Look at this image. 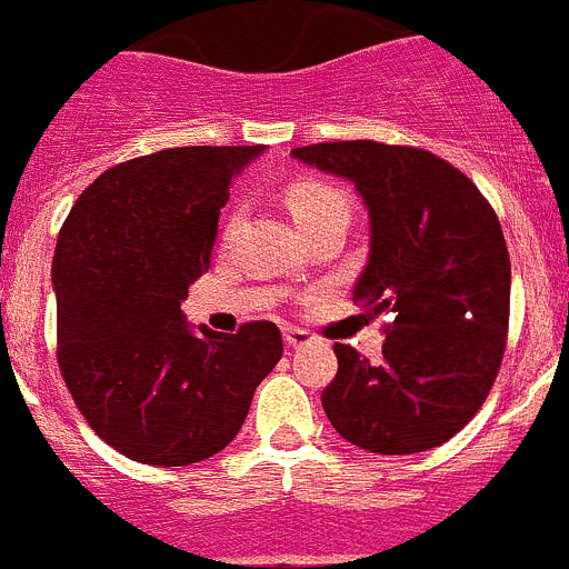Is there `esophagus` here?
Wrapping results in <instances>:
<instances>
[{"instance_id": "1", "label": "esophagus", "mask_w": 569, "mask_h": 569, "mask_svg": "<svg viewBox=\"0 0 569 569\" xmlns=\"http://www.w3.org/2000/svg\"><path fill=\"white\" fill-rule=\"evenodd\" d=\"M283 340H286V346L295 348L297 351V348L311 346V340H315V337H311L306 329H283Z\"/></svg>"}]
</instances>
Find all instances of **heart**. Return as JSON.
Listing matches in <instances>:
<instances>
[{"mask_svg":"<svg viewBox=\"0 0 569 569\" xmlns=\"http://www.w3.org/2000/svg\"><path fill=\"white\" fill-rule=\"evenodd\" d=\"M286 207H289L291 218L300 229H311L317 223L329 221V218H348V201L340 189L320 178H300V181L289 183L286 189ZM234 221V214L229 223Z\"/></svg>","mask_w":569,"mask_h":569,"instance_id":"1","label":"heart"}]
</instances>
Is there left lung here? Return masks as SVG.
Returning a JSON list of instances; mask_svg holds the SVG:
<instances>
[{
    "label": "left lung",
    "mask_w": 569,
    "mask_h": 569,
    "mask_svg": "<svg viewBox=\"0 0 569 569\" xmlns=\"http://www.w3.org/2000/svg\"><path fill=\"white\" fill-rule=\"evenodd\" d=\"M291 156L355 181L371 252L351 300L386 317L380 362L335 342L326 417L386 457L448 442L488 399L508 346L510 254L493 207L422 147L326 141Z\"/></svg>",
    "instance_id": "1"
}]
</instances>
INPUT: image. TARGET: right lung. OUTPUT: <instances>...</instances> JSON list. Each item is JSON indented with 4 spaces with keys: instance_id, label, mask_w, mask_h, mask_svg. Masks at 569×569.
<instances>
[{
    "instance_id": "right-lung-1",
    "label": "right lung",
    "mask_w": 569,
    "mask_h": 569,
    "mask_svg": "<svg viewBox=\"0 0 569 569\" xmlns=\"http://www.w3.org/2000/svg\"><path fill=\"white\" fill-rule=\"evenodd\" d=\"M260 147H172L101 172L53 254L56 360L110 448L158 468L203 462L238 437L254 388L283 357L269 320L238 335L181 315L209 269L229 187Z\"/></svg>"
}]
</instances>
